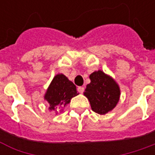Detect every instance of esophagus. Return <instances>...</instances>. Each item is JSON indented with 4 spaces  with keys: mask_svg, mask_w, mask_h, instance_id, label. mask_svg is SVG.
Here are the masks:
<instances>
[{
    "mask_svg": "<svg viewBox=\"0 0 155 155\" xmlns=\"http://www.w3.org/2000/svg\"><path fill=\"white\" fill-rule=\"evenodd\" d=\"M77 91L79 93H81V94H82L83 92H84V88L83 87V86H79V87L77 88Z\"/></svg>",
    "mask_w": 155,
    "mask_h": 155,
    "instance_id": "34e87169",
    "label": "esophagus"
}]
</instances>
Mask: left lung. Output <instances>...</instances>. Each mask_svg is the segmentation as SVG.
<instances>
[{
    "label": "left lung",
    "instance_id": "1",
    "mask_svg": "<svg viewBox=\"0 0 155 155\" xmlns=\"http://www.w3.org/2000/svg\"><path fill=\"white\" fill-rule=\"evenodd\" d=\"M91 83L87 84L84 94L88 98L92 110L104 114L112 110L120 99V88L115 81L101 71L90 75Z\"/></svg>",
    "mask_w": 155,
    "mask_h": 155
}]
</instances>
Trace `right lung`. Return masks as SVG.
Instances as JSON below:
<instances>
[{"instance_id":"obj_1","label":"right lung","mask_w":155,"mask_h":155,"mask_svg":"<svg viewBox=\"0 0 155 155\" xmlns=\"http://www.w3.org/2000/svg\"><path fill=\"white\" fill-rule=\"evenodd\" d=\"M77 94L79 93L76 91V86L64 74H60L53 79L45 95V100L48 101L51 110H56L69 104L71 98Z\"/></svg>"}]
</instances>
